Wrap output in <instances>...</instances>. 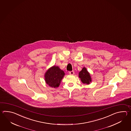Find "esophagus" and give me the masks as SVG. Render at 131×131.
<instances>
[{"instance_id":"1","label":"esophagus","mask_w":131,"mask_h":131,"mask_svg":"<svg viewBox=\"0 0 131 131\" xmlns=\"http://www.w3.org/2000/svg\"><path fill=\"white\" fill-rule=\"evenodd\" d=\"M69 74H70V75H73V74H74V71H70L69 72Z\"/></svg>"}]
</instances>
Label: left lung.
Returning <instances> with one entry per match:
<instances>
[{"label": "left lung", "instance_id": "left-lung-1", "mask_svg": "<svg viewBox=\"0 0 131 131\" xmlns=\"http://www.w3.org/2000/svg\"><path fill=\"white\" fill-rule=\"evenodd\" d=\"M79 77L81 79V82L84 84H89L91 82V76L85 67H84L82 70L79 73Z\"/></svg>", "mask_w": 131, "mask_h": 131}]
</instances>
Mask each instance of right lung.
I'll list each match as a JSON object with an SVG mask.
<instances>
[{
  "instance_id": "right-lung-1",
  "label": "right lung",
  "mask_w": 131,
  "mask_h": 131,
  "mask_svg": "<svg viewBox=\"0 0 131 131\" xmlns=\"http://www.w3.org/2000/svg\"><path fill=\"white\" fill-rule=\"evenodd\" d=\"M64 72L59 67L54 66L48 70L45 75L46 84L51 88H58L60 85Z\"/></svg>"
}]
</instances>
